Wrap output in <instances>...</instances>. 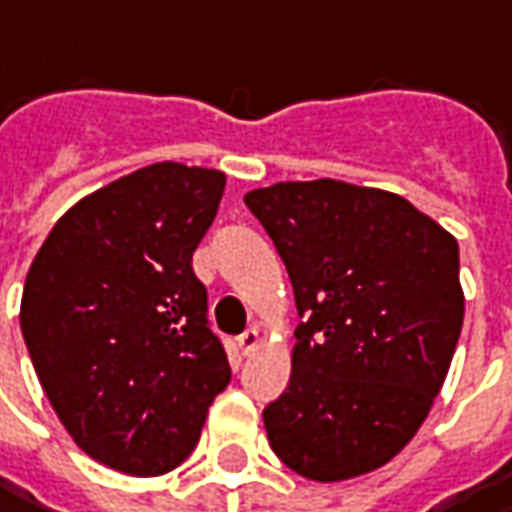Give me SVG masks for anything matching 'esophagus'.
<instances>
[{"label": "esophagus", "instance_id": "34e87169", "mask_svg": "<svg viewBox=\"0 0 512 512\" xmlns=\"http://www.w3.org/2000/svg\"><path fill=\"white\" fill-rule=\"evenodd\" d=\"M237 346H240L243 355H252L257 346H260V332H257V329H246V332L237 338Z\"/></svg>", "mask_w": 512, "mask_h": 512}]
</instances>
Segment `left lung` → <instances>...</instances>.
I'll return each instance as SVG.
<instances>
[{"mask_svg":"<svg viewBox=\"0 0 512 512\" xmlns=\"http://www.w3.org/2000/svg\"><path fill=\"white\" fill-rule=\"evenodd\" d=\"M243 200L303 318L289 387L263 410L269 444L312 481L372 473L410 444L450 372L464 323L456 237L401 194L329 177Z\"/></svg>","mask_w":512,"mask_h":512,"instance_id":"8db88e82","label":"left lung"}]
</instances>
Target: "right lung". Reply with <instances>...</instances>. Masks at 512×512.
Instances as JSON below:
<instances>
[{"label": "right lung", "instance_id": "add662e5", "mask_svg": "<svg viewBox=\"0 0 512 512\" xmlns=\"http://www.w3.org/2000/svg\"><path fill=\"white\" fill-rule=\"evenodd\" d=\"M223 189L217 168H137L62 214L28 269L39 384L79 450L125 476L180 467L232 378L191 269Z\"/></svg>", "mask_w": 512, "mask_h": 512}]
</instances>
